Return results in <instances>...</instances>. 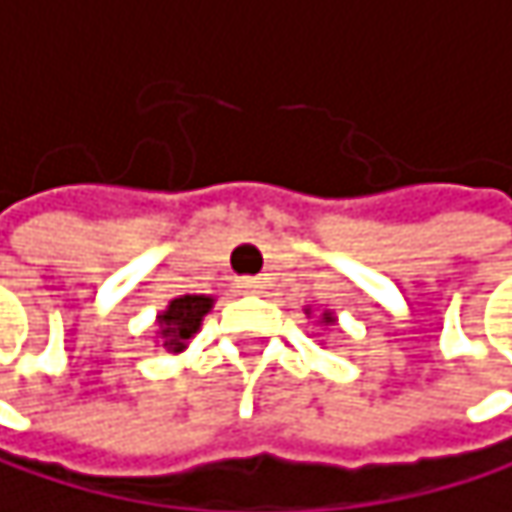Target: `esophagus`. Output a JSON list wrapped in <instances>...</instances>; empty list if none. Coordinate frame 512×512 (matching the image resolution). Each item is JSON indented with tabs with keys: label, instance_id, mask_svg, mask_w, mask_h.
I'll return each mask as SVG.
<instances>
[{
	"label": "esophagus",
	"instance_id": "34e87169",
	"mask_svg": "<svg viewBox=\"0 0 512 512\" xmlns=\"http://www.w3.org/2000/svg\"><path fill=\"white\" fill-rule=\"evenodd\" d=\"M236 285H239L242 294H261L264 291V282L261 279H239Z\"/></svg>",
	"mask_w": 512,
	"mask_h": 512
}]
</instances>
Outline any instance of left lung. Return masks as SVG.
I'll list each match as a JSON object with an SVG mask.
<instances>
[{"mask_svg": "<svg viewBox=\"0 0 512 512\" xmlns=\"http://www.w3.org/2000/svg\"><path fill=\"white\" fill-rule=\"evenodd\" d=\"M303 312H306V318H315L324 330H330V327H336V324H339V318H336V312H333V309H324V312H318V315H315V309L309 306V309H303Z\"/></svg>", "mask_w": 512, "mask_h": 512, "instance_id": "left-lung-1", "label": "left lung"}]
</instances>
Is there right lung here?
<instances>
[{
	"label": "right lung",
	"mask_w": 512,
	"mask_h": 512,
	"mask_svg": "<svg viewBox=\"0 0 512 512\" xmlns=\"http://www.w3.org/2000/svg\"><path fill=\"white\" fill-rule=\"evenodd\" d=\"M215 297L209 294H182L170 300L158 315H155V345H161L167 354H182L188 342L200 333L203 318L212 312Z\"/></svg>",
	"instance_id": "add662e5"
}]
</instances>
